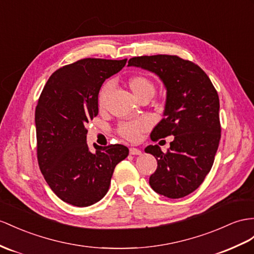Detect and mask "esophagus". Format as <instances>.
<instances>
[{
	"instance_id": "esophagus-1",
	"label": "esophagus",
	"mask_w": 254,
	"mask_h": 254,
	"mask_svg": "<svg viewBox=\"0 0 254 254\" xmlns=\"http://www.w3.org/2000/svg\"><path fill=\"white\" fill-rule=\"evenodd\" d=\"M129 154H133V155H140L141 151L137 148H129Z\"/></svg>"
}]
</instances>
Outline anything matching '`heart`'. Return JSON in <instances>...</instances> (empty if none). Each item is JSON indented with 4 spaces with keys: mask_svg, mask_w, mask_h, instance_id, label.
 Returning a JSON list of instances; mask_svg holds the SVG:
<instances>
[{
    "mask_svg": "<svg viewBox=\"0 0 254 254\" xmlns=\"http://www.w3.org/2000/svg\"><path fill=\"white\" fill-rule=\"evenodd\" d=\"M128 87L131 89L133 94L138 100L145 96L152 97L155 92V87L153 82L144 75H135L128 79ZM112 84L106 83L104 86L99 94V108L104 110L107 106V102L109 99L110 92H112ZM148 127V122L146 120H136L122 123L119 127V133L123 137L128 140H136L138 138L139 134L145 131Z\"/></svg>",
    "mask_w": 254,
    "mask_h": 254,
    "instance_id": "b5f03b06",
    "label": "heart"
}]
</instances>
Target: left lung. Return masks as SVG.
<instances>
[{"instance_id":"1","label":"left lung","mask_w":254,"mask_h":254,"mask_svg":"<svg viewBox=\"0 0 254 254\" xmlns=\"http://www.w3.org/2000/svg\"><path fill=\"white\" fill-rule=\"evenodd\" d=\"M127 66L151 71L166 90L164 118L152 129L151 139L173 135L174 140L166 153L157 145L145 148L158 161L149 185L168 198L187 196L210 172L218 150L221 127L217 91L198 65L177 56L135 57Z\"/></svg>"}]
</instances>
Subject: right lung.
I'll list each match as a JSON object with an SVG mask.
<instances>
[{
	"instance_id": "right-lung-1",
	"label": "right lung",
	"mask_w": 254,
	"mask_h": 254,
	"mask_svg": "<svg viewBox=\"0 0 254 254\" xmlns=\"http://www.w3.org/2000/svg\"><path fill=\"white\" fill-rule=\"evenodd\" d=\"M123 60L82 59L50 76L35 109L37 160L50 189L63 201L88 207L105 196L116 165L125 160L123 145L87 144V125L99 114L103 82Z\"/></svg>"
}]
</instances>
